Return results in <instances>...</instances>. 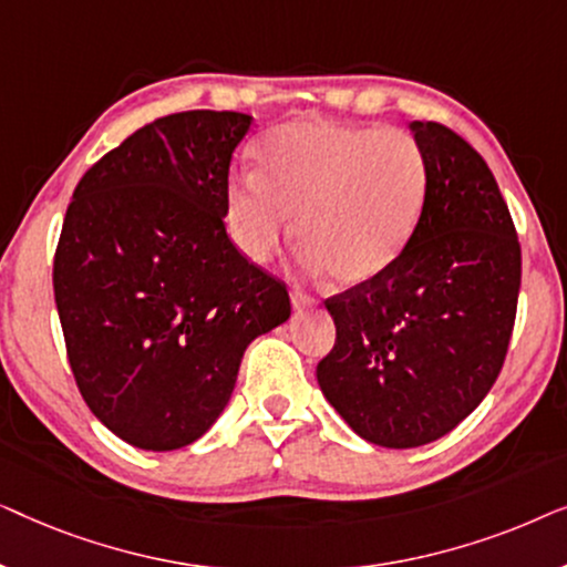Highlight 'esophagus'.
<instances>
[{
    "instance_id": "esophagus-1",
    "label": "esophagus",
    "mask_w": 567,
    "mask_h": 567,
    "mask_svg": "<svg viewBox=\"0 0 567 567\" xmlns=\"http://www.w3.org/2000/svg\"><path fill=\"white\" fill-rule=\"evenodd\" d=\"M291 305H293V309H297V312H307V309L315 307V299L307 297V293H301V291H293L291 293Z\"/></svg>"
}]
</instances>
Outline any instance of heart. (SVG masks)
Segmentation results:
<instances>
[{
  "label": "heart",
  "instance_id": "obj_1",
  "mask_svg": "<svg viewBox=\"0 0 567 567\" xmlns=\"http://www.w3.org/2000/svg\"><path fill=\"white\" fill-rule=\"evenodd\" d=\"M258 157L260 173H237L227 190L231 235L250 260H266L291 219L307 266L343 286L382 276L408 247L429 185L408 131L297 121L276 128Z\"/></svg>",
  "mask_w": 567,
  "mask_h": 567
}]
</instances>
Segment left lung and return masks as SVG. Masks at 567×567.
Segmentation results:
<instances>
[{"label": "left lung", "mask_w": 567, "mask_h": 567, "mask_svg": "<svg viewBox=\"0 0 567 567\" xmlns=\"http://www.w3.org/2000/svg\"><path fill=\"white\" fill-rule=\"evenodd\" d=\"M429 185L410 243L382 276L324 299L336 346L317 382L386 449L456 429L498 379L514 332L522 247L485 159L452 128L410 123Z\"/></svg>", "instance_id": "1"}]
</instances>
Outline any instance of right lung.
<instances>
[{"mask_svg": "<svg viewBox=\"0 0 567 567\" xmlns=\"http://www.w3.org/2000/svg\"><path fill=\"white\" fill-rule=\"evenodd\" d=\"M252 115L146 123L74 188L53 258L66 355L92 415L146 452L216 423L247 346L291 315L289 291L224 227L229 165Z\"/></svg>", "mask_w": 567, "mask_h": 567, "instance_id": "obj_1", "label": "right lung"}]
</instances>
